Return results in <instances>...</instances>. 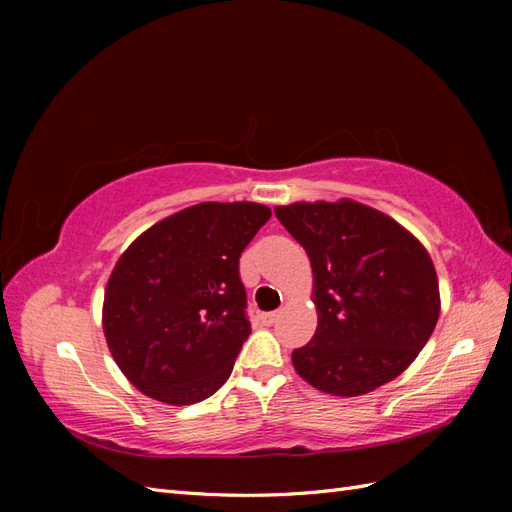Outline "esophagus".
I'll list each match as a JSON object with an SVG mask.
<instances>
[{"instance_id": "34e87169", "label": "esophagus", "mask_w": 512, "mask_h": 512, "mask_svg": "<svg viewBox=\"0 0 512 512\" xmlns=\"http://www.w3.org/2000/svg\"><path fill=\"white\" fill-rule=\"evenodd\" d=\"M277 318H280V312H269V314H260V322L267 324V327H271L273 322H277Z\"/></svg>"}]
</instances>
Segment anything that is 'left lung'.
Returning <instances> with one entry per match:
<instances>
[{
	"mask_svg": "<svg viewBox=\"0 0 512 512\" xmlns=\"http://www.w3.org/2000/svg\"><path fill=\"white\" fill-rule=\"evenodd\" d=\"M309 256L318 327L292 352L297 374L335 397L365 395L406 371L440 316L438 275L425 245L356 200L275 207Z\"/></svg>",
	"mask_w": 512,
	"mask_h": 512,
	"instance_id": "left-lung-1",
	"label": "left lung"
}]
</instances>
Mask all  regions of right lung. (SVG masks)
Here are the masks:
<instances>
[{"label": "right lung", "mask_w": 512, "mask_h": 512, "mask_svg": "<svg viewBox=\"0 0 512 512\" xmlns=\"http://www.w3.org/2000/svg\"><path fill=\"white\" fill-rule=\"evenodd\" d=\"M271 209L200 203L138 235L108 277L102 329L138 391L190 406L228 380L250 335L239 258Z\"/></svg>", "instance_id": "add662e5"}]
</instances>
